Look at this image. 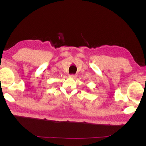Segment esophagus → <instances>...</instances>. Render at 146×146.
Masks as SVG:
<instances>
[{"label": "esophagus", "instance_id": "34e87169", "mask_svg": "<svg viewBox=\"0 0 146 146\" xmlns=\"http://www.w3.org/2000/svg\"><path fill=\"white\" fill-rule=\"evenodd\" d=\"M69 77L72 78H76L77 75H70Z\"/></svg>", "mask_w": 146, "mask_h": 146}]
</instances>
